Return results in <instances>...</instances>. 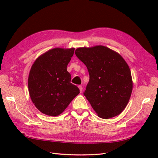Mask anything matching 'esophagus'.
<instances>
[{"mask_svg": "<svg viewBox=\"0 0 158 158\" xmlns=\"http://www.w3.org/2000/svg\"><path fill=\"white\" fill-rule=\"evenodd\" d=\"M79 89L80 90V92H82V90H83V87L81 85H79Z\"/></svg>", "mask_w": 158, "mask_h": 158, "instance_id": "obj_1", "label": "esophagus"}]
</instances>
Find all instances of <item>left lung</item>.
I'll return each instance as SVG.
<instances>
[{
	"mask_svg": "<svg viewBox=\"0 0 158 158\" xmlns=\"http://www.w3.org/2000/svg\"><path fill=\"white\" fill-rule=\"evenodd\" d=\"M75 53L88 70L89 81L83 94L94 110L103 119L119 115L132 91L127 64L118 53L102 45L79 48Z\"/></svg>",
	"mask_w": 158,
	"mask_h": 158,
	"instance_id": "1",
	"label": "left lung"
}]
</instances>
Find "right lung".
Segmentation results:
<instances>
[{"label": "right lung", "instance_id": "right-lung-1", "mask_svg": "<svg viewBox=\"0 0 158 158\" xmlns=\"http://www.w3.org/2000/svg\"><path fill=\"white\" fill-rule=\"evenodd\" d=\"M75 48H54L40 56L28 76V90L32 102L41 113L49 116L61 114L79 89L70 83L67 65Z\"/></svg>", "mask_w": 158, "mask_h": 158}]
</instances>
